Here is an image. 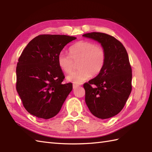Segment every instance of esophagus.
<instances>
[{"instance_id":"obj_1","label":"esophagus","mask_w":152,"mask_h":152,"mask_svg":"<svg viewBox=\"0 0 152 152\" xmlns=\"http://www.w3.org/2000/svg\"><path fill=\"white\" fill-rule=\"evenodd\" d=\"M72 87H73V89H76V88H78V87H79V86L77 85V84H73Z\"/></svg>"}]
</instances>
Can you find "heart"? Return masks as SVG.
Listing matches in <instances>:
<instances>
[{"mask_svg": "<svg viewBox=\"0 0 152 152\" xmlns=\"http://www.w3.org/2000/svg\"><path fill=\"white\" fill-rule=\"evenodd\" d=\"M69 51L70 56L61 52L57 57L58 65L66 74L72 72L78 63L79 69L67 76L68 81L80 84L102 72L106 55L101 46L91 41L81 40L72 44Z\"/></svg>", "mask_w": 152, "mask_h": 152, "instance_id": "1", "label": "heart"}]
</instances>
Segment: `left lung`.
I'll use <instances>...</instances> for the list:
<instances>
[{"label": "left lung", "instance_id": "8db88e82", "mask_svg": "<svg viewBox=\"0 0 152 152\" xmlns=\"http://www.w3.org/2000/svg\"><path fill=\"white\" fill-rule=\"evenodd\" d=\"M83 37L98 41L106 55L102 72L83 84L86 103L96 118H112L124 108L132 90V69L127 52L121 42L109 34L93 32Z\"/></svg>", "mask_w": 152, "mask_h": 152}]
</instances>
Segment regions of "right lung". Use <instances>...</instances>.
Returning <instances> with one entry per match:
<instances>
[{
	"mask_svg": "<svg viewBox=\"0 0 152 152\" xmlns=\"http://www.w3.org/2000/svg\"><path fill=\"white\" fill-rule=\"evenodd\" d=\"M75 39L67 35H38L22 51L16 67V90L31 114L48 119L59 112L72 83H62L64 76L57 57Z\"/></svg>",
	"mask_w": 152,
	"mask_h": 152,
	"instance_id": "right-lung-1",
	"label": "right lung"
}]
</instances>
